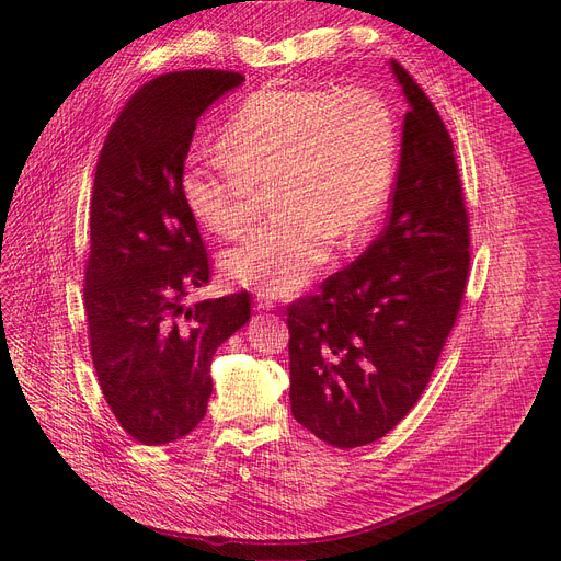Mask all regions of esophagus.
<instances>
[{"mask_svg":"<svg viewBox=\"0 0 561 561\" xmlns=\"http://www.w3.org/2000/svg\"><path fill=\"white\" fill-rule=\"evenodd\" d=\"M255 301H257V306H260V308H264V310H271V308H275V304H277V297H275V295H271V293H264V290H260V293L255 295Z\"/></svg>","mask_w":561,"mask_h":561,"instance_id":"esophagus-1","label":"esophagus"}]
</instances>
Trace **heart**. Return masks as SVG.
Here are the masks:
<instances>
[{"label": "heart", "instance_id": "obj_1", "mask_svg": "<svg viewBox=\"0 0 561 561\" xmlns=\"http://www.w3.org/2000/svg\"><path fill=\"white\" fill-rule=\"evenodd\" d=\"M394 171V124L364 89L271 84L228 117L221 148L188 154L182 191L215 234L242 237L271 188L275 217L221 257L228 279L271 295L293 293L377 219Z\"/></svg>", "mask_w": 561, "mask_h": 561}]
</instances>
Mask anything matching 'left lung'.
<instances>
[{
  "mask_svg": "<svg viewBox=\"0 0 561 561\" xmlns=\"http://www.w3.org/2000/svg\"><path fill=\"white\" fill-rule=\"evenodd\" d=\"M390 68L411 108L386 226L286 317L293 417L337 448L377 442L417 404L470 268L453 139L407 68L394 59Z\"/></svg>",
  "mask_w": 561,
  "mask_h": 561,
  "instance_id": "obj_1",
  "label": "left lung"
}]
</instances>
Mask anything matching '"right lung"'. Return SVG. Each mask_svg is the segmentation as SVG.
<instances>
[{
	"mask_svg": "<svg viewBox=\"0 0 561 561\" xmlns=\"http://www.w3.org/2000/svg\"><path fill=\"white\" fill-rule=\"evenodd\" d=\"M242 82L215 68L150 79L98 159L84 268L91 357L115 420L146 446L204 420L213 355L251 317L247 290L186 301L210 282V262L182 191L197 119Z\"/></svg>",
	"mask_w": 561,
	"mask_h": 561,
	"instance_id": "1",
	"label": "right lung"
}]
</instances>
